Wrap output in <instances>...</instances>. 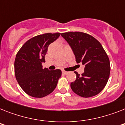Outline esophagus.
Masks as SVG:
<instances>
[{
	"mask_svg": "<svg viewBox=\"0 0 125 125\" xmlns=\"http://www.w3.org/2000/svg\"><path fill=\"white\" fill-rule=\"evenodd\" d=\"M62 73L64 74H68V72H67V71H65L64 70H62Z\"/></svg>",
	"mask_w": 125,
	"mask_h": 125,
	"instance_id": "34e87169",
	"label": "esophagus"
}]
</instances>
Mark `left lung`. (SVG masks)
Instances as JSON below:
<instances>
[{
	"instance_id": "1",
	"label": "left lung",
	"mask_w": 125,
	"mask_h": 125,
	"mask_svg": "<svg viewBox=\"0 0 125 125\" xmlns=\"http://www.w3.org/2000/svg\"><path fill=\"white\" fill-rule=\"evenodd\" d=\"M72 49L76 62L82 63L84 72L76 75L71 87L80 97H91L99 94L106 85L110 72L108 56L100 42L93 36L80 32L61 34Z\"/></svg>"
}]
</instances>
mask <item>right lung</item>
Returning <instances> with one entry per match:
<instances>
[{
  "label": "right lung",
  "instance_id": "obj_1",
  "mask_svg": "<svg viewBox=\"0 0 125 125\" xmlns=\"http://www.w3.org/2000/svg\"><path fill=\"white\" fill-rule=\"evenodd\" d=\"M60 33H47L28 40L19 51L14 63L17 81L22 90L31 97L42 98L52 92L62 76V71L43 69L42 63L48 47Z\"/></svg>",
  "mask_w": 125,
  "mask_h": 125
}]
</instances>
